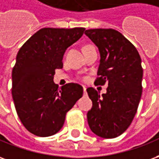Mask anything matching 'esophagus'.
I'll use <instances>...</instances> for the list:
<instances>
[{
    "label": "esophagus",
    "mask_w": 159,
    "mask_h": 159,
    "mask_svg": "<svg viewBox=\"0 0 159 159\" xmlns=\"http://www.w3.org/2000/svg\"><path fill=\"white\" fill-rule=\"evenodd\" d=\"M83 92H84V93L86 94V88H85V87H83Z\"/></svg>",
    "instance_id": "obj_1"
}]
</instances>
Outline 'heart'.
Listing matches in <instances>:
<instances>
[{
  "label": "heart",
  "mask_w": 159,
  "mask_h": 159,
  "mask_svg": "<svg viewBox=\"0 0 159 159\" xmlns=\"http://www.w3.org/2000/svg\"><path fill=\"white\" fill-rule=\"evenodd\" d=\"M89 46H91V45H85V46H84V47H83V48H85V47H89ZM83 80H84V78H83Z\"/></svg>",
  "instance_id": "heart-1"
}]
</instances>
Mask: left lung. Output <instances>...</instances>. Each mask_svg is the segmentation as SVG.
Here are the masks:
<instances>
[{
  "mask_svg": "<svg viewBox=\"0 0 159 159\" xmlns=\"http://www.w3.org/2000/svg\"><path fill=\"white\" fill-rule=\"evenodd\" d=\"M85 34L101 54L95 84L102 86L108 83L102 95L94 88L87 89L93 102L88 123L99 137L116 138L129 127L141 98V58L135 46L116 30L89 29Z\"/></svg>",
  "mask_w": 159,
  "mask_h": 159,
  "instance_id": "left-lung-1",
  "label": "left lung"
}]
</instances>
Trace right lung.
<instances>
[{
    "label": "right lung",
    "mask_w": 159,
    "mask_h": 159,
    "mask_svg": "<svg viewBox=\"0 0 159 159\" xmlns=\"http://www.w3.org/2000/svg\"><path fill=\"white\" fill-rule=\"evenodd\" d=\"M85 28L39 30L20 49L12 72V95L25 129L39 137L57 134L66 113L83 94L70 83L59 89L53 83L55 70L63 68L65 50L83 36Z\"/></svg>",
    "instance_id": "add662e5"
}]
</instances>
